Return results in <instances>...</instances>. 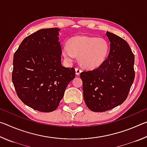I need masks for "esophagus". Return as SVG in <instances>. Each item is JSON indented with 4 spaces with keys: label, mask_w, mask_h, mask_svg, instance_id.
<instances>
[{
    "label": "esophagus",
    "mask_w": 147,
    "mask_h": 147,
    "mask_svg": "<svg viewBox=\"0 0 147 147\" xmlns=\"http://www.w3.org/2000/svg\"><path fill=\"white\" fill-rule=\"evenodd\" d=\"M75 71H76V74H77V75H79L80 73H81V69H80L79 67H76L75 68Z\"/></svg>",
    "instance_id": "esophagus-1"
}]
</instances>
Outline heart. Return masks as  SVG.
Masks as SVG:
<instances>
[{"mask_svg":"<svg viewBox=\"0 0 147 147\" xmlns=\"http://www.w3.org/2000/svg\"><path fill=\"white\" fill-rule=\"evenodd\" d=\"M110 52V45L104 38L88 36H76L64 45L62 53L67 60L72 61L78 56L79 63L88 69H95L106 61Z\"/></svg>","mask_w":147,"mask_h":147,"instance_id":"1","label":"heart"}]
</instances>
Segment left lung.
<instances>
[{"instance_id":"1","label":"left lung","mask_w":147,"mask_h":147,"mask_svg":"<svg viewBox=\"0 0 147 147\" xmlns=\"http://www.w3.org/2000/svg\"><path fill=\"white\" fill-rule=\"evenodd\" d=\"M110 52L98 68L80 73L84 98L94 112H103L121 105L127 98L135 78L134 55L127 42L107 32Z\"/></svg>"}]
</instances>
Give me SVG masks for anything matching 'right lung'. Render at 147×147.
Returning a JSON list of instances; mask_svg holds the SVG:
<instances>
[{
  "instance_id": "obj_1",
  "label": "right lung",
  "mask_w": 147,
  "mask_h": 147,
  "mask_svg": "<svg viewBox=\"0 0 147 147\" xmlns=\"http://www.w3.org/2000/svg\"><path fill=\"white\" fill-rule=\"evenodd\" d=\"M58 28L39 30L21 42L13 56L12 82L24 104L41 112L58 108L75 70L61 65Z\"/></svg>"
}]
</instances>
